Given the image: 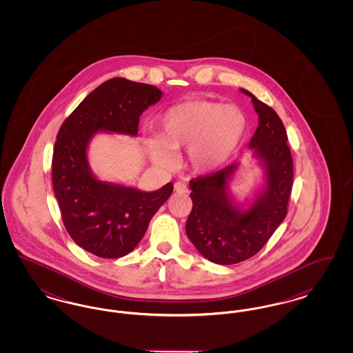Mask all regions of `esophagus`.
Masks as SVG:
<instances>
[{
  "label": "esophagus",
  "instance_id": "esophagus-1",
  "mask_svg": "<svg viewBox=\"0 0 353 353\" xmlns=\"http://www.w3.org/2000/svg\"><path fill=\"white\" fill-rule=\"evenodd\" d=\"M174 190L177 192V193H186L188 192V186L183 181H177L176 184H174Z\"/></svg>",
  "mask_w": 353,
  "mask_h": 353
}]
</instances>
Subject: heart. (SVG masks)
<instances>
[{
  "label": "heart",
  "mask_w": 353,
  "mask_h": 353,
  "mask_svg": "<svg viewBox=\"0 0 353 353\" xmlns=\"http://www.w3.org/2000/svg\"><path fill=\"white\" fill-rule=\"evenodd\" d=\"M248 130V118L235 105L213 101H186L168 108L160 120V139L148 141L152 156L169 164L170 150L188 148V161L200 173L219 168L236 150Z\"/></svg>",
  "instance_id": "heart-1"
}]
</instances>
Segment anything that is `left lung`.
Wrapping results in <instances>:
<instances>
[{
    "label": "left lung",
    "instance_id": "obj_1",
    "mask_svg": "<svg viewBox=\"0 0 353 353\" xmlns=\"http://www.w3.org/2000/svg\"><path fill=\"white\" fill-rule=\"evenodd\" d=\"M259 124L249 147L263 161L266 192L249 210H239L228 196V180L236 164L214 173L192 179L193 201L186 221V235L202 255L219 265H234L259 252L287 216L294 180V163L287 144V132L278 114L252 92Z\"/></svg>",
    "mask_w": 353,
    "mask_h": 353
}]
</instances>
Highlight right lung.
Returning a JSON list of instances; mask_svg holds the SVG:
<instances>
[{"label":"right lung","instance_id":"add662e5","mask_svg":"<svg viewBox=\"0 0 353 353\" xmlns=\"http://www.w3.org/2000/svg\"><path fill=\"white\" fill-rule=\"evenodd\" d=\"M161 94L151 84L110 79L87 95L58 131L52 188L68 234L85 252L101 258L132 252L173 192L172 183L154 192L101 183L92 176L85 153L98 131L137 134L140 115Z\"/></svg>","mask_w":353,"mask_h":353}]
</instances>
